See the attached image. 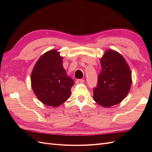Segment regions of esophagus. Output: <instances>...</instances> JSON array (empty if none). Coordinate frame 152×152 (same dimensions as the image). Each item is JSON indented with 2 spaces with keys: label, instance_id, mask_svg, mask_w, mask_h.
Instances as JSON below:
<instances>
[{
  "label": "esophagus",
  "instance_id": "obj_1",
  "mask_svg": "<svg viewBox=\"0 0 152 152\" xmlns=\"http://www.w3.org/2000/svg\"><path fill=\"white\" fill-rule=\"evenodd\" d=\"M75 82L76 84H82L83 83V82H84V80L83 79H77Z\"/></svg>",
  "mask_w": 152,
  "mask_h": 152
}]
</instances>
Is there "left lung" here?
Segmentation results:
<instances>
[{
	"instance_id": "obj_1",
	"label": "left lung",
	"mask_w": 152,
	"mask_h": 152,
	"mask_svg": "<svg viewBox=\"0 0 152 152\" xmlns=\"http://www.w3.org/2000/svg\"><path fill=\"white\" fill-rule=\"evenodd\" d=\"M101 66L98 84L93 89V99L108 108L120 103L126 97L132 83L131 72L125 59L113 50L104 53Z\"/></svg>"
}]
</instances>
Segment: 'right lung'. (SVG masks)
<instances>
[{
  "mask_svg": "<svg viewBox=\"0 0 152 152\" xmlns=\"http://www.w3.org/2000/svg\"><path fill=\"white\" fill-rule=\"evenodd\" d=\"M63 57L57 50H49L37 61L31 74L35 94L45 105L57 107L70 97L74 81L63 66Z\"/></svg>",
  "mask_w": 152,
  "mask_h": 152,
  "instance_id": "1",
  "label": "right lung"
}]
</instances>
